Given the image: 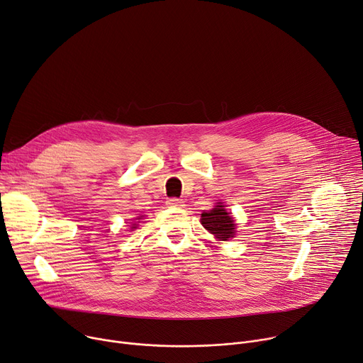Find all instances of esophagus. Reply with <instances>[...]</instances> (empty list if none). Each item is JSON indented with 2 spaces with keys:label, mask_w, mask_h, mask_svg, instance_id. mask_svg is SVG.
I'll list each match as a JSON object with an SVG mask.
<instances>
[{
  "label": "esophagus",
  "mask_w": 363,
  "mask_h": 363,
  "mask_svg": "<svg viewBox=\"0 0 363 363\" xmlns=\"http://www.w3.org/2000/svg\"><path fill=\"white\" fill-rule=\"evenodd\" d=\"M167 204H168L169 207H184V201L179 200V199H169V200L167 201Z\"/></svg>",
  "instance_id": "esophagus-1"
}]
</instances>
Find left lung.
Segmentation results:
<instances>
[{
  "instance_id": "1",
  "label": "left lung",
  "mask_w": 363,
  "mask_h": 363,
  "mask_svg": "<svg viewBox=\"0 0 363 363\" xmlns=\"http://www.w3.org/2000/svg\"><path fill=\"white\" fill-rule=\"evenodd\" d=\"M201 224L213 233L218 240H228L235 236V221L221 203L210 211L201 214Z\"/></svg>"
}]
</instances>
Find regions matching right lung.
<instances>
[{
  "label": "right lung",
  "mask_w": 363,
  "mask_h": 363,
  "mask_svg": "<svg viewBox=\"0 0 363 363\" xmlns=\"http://www.w3.org/2000/svg\"><path fill=\"white\" fill-rule=\"evenodd\" d=\"M133 228H135V227H133Z\"/></svg>",
  "instance_id": "right-lung-1"
}]
</instances>
